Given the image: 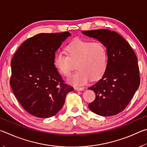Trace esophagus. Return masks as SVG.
Wrapping results in <instances>:
<instances>
[{"label": "esophagus", "mask_w": 147, "mask_h": 147, "mask_svg": "<svg viewBox=\"0 0 147 147\" xmlns=\"http://www.w3.org/2000/svg\"><path fill=\"white\" fill-rule=\"evenodd\" d=\"M74 89H75V90H77V91H83V90H84L83 88H80V87H74Z\"/></svg>", "instance_id": "esophagus-1"}]
</instances>
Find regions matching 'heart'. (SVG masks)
Masks as SVG:
<instances>
[{
	"label": "heart",
	"instance_id": "1",
	"mask_svg": "<svg viewBox=\"0 0 147 147\" xmlns=\"http://www.w3.org/2000/svg\"><path fill=\"white\" fill-rule=\"evenodd\" d=\"M68 56L61 51L54 58V65L61 74L68 76L76 63L75 73L68 78L69 83L82 86L90 80L95 81L103 76L107 66V51L99 42L78 39L66 46Z\"/></svg>",
	"mask_w": 147,
	"mask_h": 147
}]
</instances>
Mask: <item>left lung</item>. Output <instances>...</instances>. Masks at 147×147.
Returning <instances> with one entry per match:
<instances>
[{
  "mask_svg": "<svg viewBox=\"0 0 147 147\" xmlns=\"http://www.w3.org/2000/svg\"><path fill=\"white\" fill-rule=\"evenodd\" d=\"M103 44L107 51V66L102 78L89 87L96 99L88 105L91 111L112 116L124 110L140 83L138 59L129 44L119 33L109 30L82 31Z\"/></svg>",
  "mask_w": 147,
  "mask_h": 147,
  "instance_id": "8db88e82",
  "label": "left lung"
}]
</instances>
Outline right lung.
Masks as SVG:
<instances>
[{
	"label": "right lung",
	"mask_w": 147,
	"mask_h": 147,
	"mask_svg": "<svg viewBox=\"0 0 147 147\" xmlns=\"http://www.w3.org/2000/svg\"><path fill=\"white\" fill-rule=\"evenodd\" d=\"M70 35L68 32L39 33L23 42L13 57L10 85L21 106L35 117L55 115L74 90L64 84L54 65L55 51Z\"/></svg>",
	"instance_id": "right-lung-1"
}]
</instances>
